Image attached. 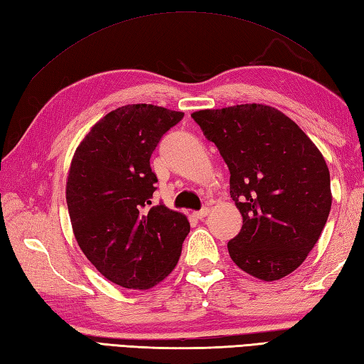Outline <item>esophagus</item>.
Returning <instances> with one entry per match:
<instances>
[{"mask_svg":"<svg viewBox=\"0 0 364 364\" xmlns=\"http://www.w3.org/2000/svg\"><path fill=\"white\" fill-rule=\"evenodd\" d=\"M208 213H210V208H208V206H203L202 210H198V211H196V213H194V216H196L197 219H203L206 215H208Z\"/></svg>","mask_w":364,"mask_h":364,"instance_id":"34e87169","label":"esophagus"}]
</instances>
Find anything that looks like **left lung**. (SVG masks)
I'll use <instances>...</instances> for the list:
<instances>
[{"label": "left lung", "mask_w": 364, "mask_h": 364, "mask_svg": "<svg viewBox=\"0 0 364 364\" xmlns=\"http://www.w3.org/2000/svg\"><path fill=\"white\" fill-rule=\"evenodd\" d=\"M230 170V197L243 216L227 243L232 260L262 281L301 265L331 210L330 170L295 121L269 105L241 104L191 115Z\"/></svg>", "instance_id": "left-lung-1"}]
</instances>
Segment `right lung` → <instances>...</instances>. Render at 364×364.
Here are the masks:
<instances>
[{
	"instance_id": "right-lung-1",
	"label": "right lung",
	"mask_w": 364,
	"mask_h": 364,
	"mask_svg": "<svg viewBox=\"0 0 364 364\" xmlns=\"http://www.w3.org/2000/svg\"><path fill=\"white\" fill-rule=\"evenodd\" d=\"M183 112L151 104L119 107L99 119L70 162L66 200L78 246L107 279L145 290L180 259L189 220L151 205L158 183L149 158Z\"/></svg>"
}]
</instances>
